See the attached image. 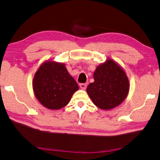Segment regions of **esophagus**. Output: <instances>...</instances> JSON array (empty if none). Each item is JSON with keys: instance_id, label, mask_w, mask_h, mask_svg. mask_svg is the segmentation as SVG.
<instances>
[{"instance_id": "esophagus-1", "label": "esophagus", "mask_w": 160, "mask_h": 160, "mask_svg": "<svg viewBox=\"0 0 160 160\" xmlns=\"http://www.w3.org/2000/svg\"><path fill=\"white\" fill-rule=\"evenodd\" d=\"M87 86V84H85V83H81V84H80V87L82 89H83V90L86 89Z\"/></svg>"}]
</instances>
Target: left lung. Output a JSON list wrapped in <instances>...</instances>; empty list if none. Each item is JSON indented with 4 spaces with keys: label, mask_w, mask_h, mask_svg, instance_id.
<instances>
[{
    "label": "left lung",
    "mask_w": 160,
    "mask_h": 160,
    "mask_svg": "<svg viewBox=\"0 0 160 160\" xmlns=\"http://www.w3.org/2000/svg\"><path fill=\"white\" fill-rule=\"evenodd\" d=\"M94 82L87 91L93 104L101 109L109 110L118 106L127 98L129 82L124 71L109 59L97 67Z\"/></svg>",
    "instance_id": "8db88e82"
}]
</instances>
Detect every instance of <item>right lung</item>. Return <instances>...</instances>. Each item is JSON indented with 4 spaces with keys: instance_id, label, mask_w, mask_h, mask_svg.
Masks as SVG:
<instances>
[{
    "instance_id": "obj_1",
    "label": "right lung",
    "mask_w": 160,
    "mask_h": 160,
    "mask_svg": "<svg viewBox=\"0 0 160 160\" xmlns=\"http://www.w3.org/2000/svg\"><path fill=\"white\" fill-rule=\"evenodd\" d=\"M33 89L37 99L49 109H60L69 102L79 87L63 64L44 62L35 73Z\"/></svg>"
}]
</instances>
